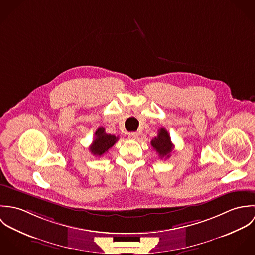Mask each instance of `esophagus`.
<instances>
[{
    "instance_id": "34e87169",
    "label": "esophagus",
    "mask_w": 255,
    "mask_h": 255,
    "mask_svg": "<svg viewBox=\"0 0 255 255\" xmlns=\"http://www.w3.org/2000/svg\"><path fill=\"white\" fill-rule=\"evenodd\" d=\"M137 138H138V133L137 132H129L128 133V139L136 140Z\"/></svg>"
}]
</instances>
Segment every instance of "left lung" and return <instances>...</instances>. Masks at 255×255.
I'll return each instance as SVG.
<instances>
[{
	"mask_svg": "<svg viewBox=\"0 0 255 255\" xmlns=\"http://www.w3.org/2000/svg\"><path fill=\"white\" fill-rule=\"evenodd\" d=\"M151 146L156 150L161 159L169 158L171 156V152L174 149V144L171 141V137L164 128H161L158 130V135L151 140Z\"/></svg>",
	"mask_w": 255,
	"mask_h": 255,
	"instance_id": "left-lung-1",
	"label": "left lung"
}]
</instances>
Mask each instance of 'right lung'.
<instances>
[{
    "label": "right lung",
    "mask_w": 255,
    "mask_h": 255,
    "mask_svg": "<svg viewBox=\"0 0 255 255\" xmlns=\"http://www.w3.org/2000/svg\"><path fill=\"white\" fill-rule=\"evenodd\" d=\"M118 137L105 132V128L100 127L95 132V139L89 147L91 153L95 156H102L108 152L110 148L118 141Z\"/></svg>",
    "instance_id": "right-lung-1"
}]
</instances>
